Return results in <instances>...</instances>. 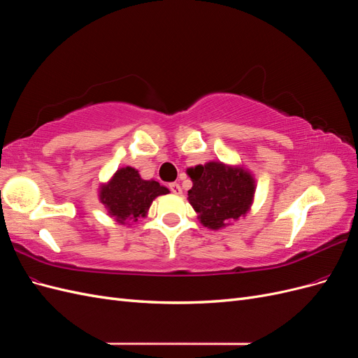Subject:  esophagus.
Wrapping results in <instances>:
<instances>
[{
    "mask_svg": "<svg viewBox=\"0 0 358 358\" xmlns=\"http://www.w3.org/2000/svg\"><path fill=\"white\" fill-rule=\"evenodd\" d=\"M169 188H170V191L175 194V196H180L182 194V189H180V185L179 183H176V182H173V183H170L169 185Z\"/></svg>",
    "mask_w": 358,
    "mask_h": 358,
    "instance_id": "34e87169",
    "label": "esophagus"
}]
</instances>
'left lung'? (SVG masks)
I'll use <instances>...</instances> for the list:
<instances>
[{
    "label": "left lung",
    "instance_id": "obj_1",
    "mask_svg": "<svg viewBox=\"0 0 358 358\" xmlns=\"http://www.w3.org/2000/svg\"><path fill=\"white\" fill-rule=\"evenodd\" d=\"M187 175L192 180L188 201L208 229L221 230L251 210L255 178L242 164L209 161L204 166L189 167Z\"/></svg>",
    "mask_w": 358,
    "mask_h": 358
}]
</instances>
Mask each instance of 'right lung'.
Instances as JSON below:
<instances>
[{
    "label": "right lung",
    "instance_id": "obj_1",
    "mask_svg": "<svg viewBox=\"0 0 358 358\" xmlns=\"http://www.w3.org/2000/svg\"><path fill=\"white\" fill-rule=\"evenodd\" d=\"M169 188L159 185L154 179H143L134 167L117 169L113 176L100 183L99 200L107 215L121 225H131L138 218L148 216L152 201L169 194Z\"/></svg>",
    "mask_w": 358,
    "mask_h": 358
}]
</instances>
